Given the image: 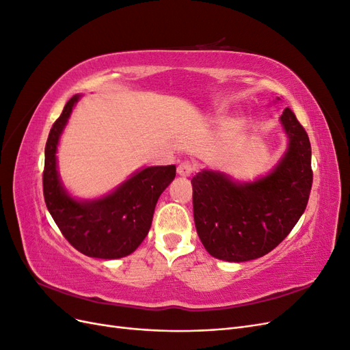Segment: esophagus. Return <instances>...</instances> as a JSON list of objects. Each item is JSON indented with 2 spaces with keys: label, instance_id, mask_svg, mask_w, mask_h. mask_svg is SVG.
<instances>
[{
  "label": "esophagus",
  "instance_id": "obj_1",
  "mask_svg": "<svg viewBox=\"0 0 350 350\" xmlns=\"http://www.w3.org/2000/svg\"><path fill=\"white\" fill-rule=\"evenodd\" d=\"M194 171H196V166L189 161H183L178 165V175L181 176H189Z\"/></svg>",
  "mask_w": 350,
  "mask_h": 350
}]
</instances>
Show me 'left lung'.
I'll use <instances>...</instances> for the list:
<instances>
[{"label": "left lung", "instance_id": "8db88e82", "mask_svg": "<svg viewBox=\"0 0 350 350\" xmlns=\"http://www.w3.org/2000/svg\"><path fill=\"white\" fill-rule=\"evenodd\" d=\"M280 120L289 149L270 175L245 185L210 171L191 179L197 234L210 256L237 262L266 256L305 211L312 187L311 143L291 108Z\"/></svg>", "mask_w": 350, "mask_h": 350}]
</instances>
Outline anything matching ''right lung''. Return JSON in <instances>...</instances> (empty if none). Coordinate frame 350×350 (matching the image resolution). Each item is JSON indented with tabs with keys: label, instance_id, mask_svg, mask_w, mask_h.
Masks as SVG:
<instances>
[{
	"label": "right lung",
	"instance_id": "right-lung-1",
	"mask_svg": "<svg viewBox=\"0 0 350 350\" xmlns=\"http://www.w3.org/2000/svg\"><path fill=\"white\" fill-rule=\"evenodd\" d=\"M79 94L66 103L45 146L44 197L52 219L71 245L88 257L121 258L140 245L152 226L157 198L175 178V165L146 167L107 197L72 200L57 172V144Z\"/></svg>",
	"mask_w": 350,
	"mask_h": 350
}]
</instances>
